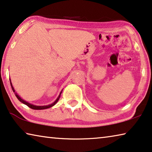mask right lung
Returning <instances> with one entry per match:
<instances>
[{
	"label": "right lung",
	"instance_id": "add662e5",
	"mask_svg": "<svg viewBox=\"0 0 152 152\" xmlns=\"http://www.w3.org/2000/svg\"><path fill=\"white\" fill-rule=\"evenodd\" d=\"M11 86L12 90H13V91L14 92V93H15V96H16V97L18 99V100L20 101V102H21V103H23V104H25V105H28V106L29 107L32 108V109H33V110H44V109H47V108H49V107H50L53 106V105L55 104V103H56L57 102H58V100L59 99L60 95H61V93H60V95H59V97H57V99L55 100V102L52 103V104H50V105H45V106H37V105H34L30 104V103H28V102H26V101L23 100L22 99H21V98L20 97V96H19V95H18V94H17V93H15V89H14V88L13 87V86H12V84H11Z\"/></svg>",
	"mask_w": 152,
	"mask_h": 152
}]
</instances>
